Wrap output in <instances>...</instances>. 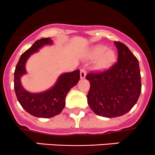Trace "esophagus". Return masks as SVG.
<instances>
[{
  "instance_id": "1",
  "label": "esophagus",
  "mask_w": 155,
  "mask_h": 155,
  "mask_svg": "<svg viewBox=\"0 0 155 155\" xmlns=\"http://www.w3.org/2000/svg\"><path fill=\"white\" fill-rule=\"evenodd\" d=\"M86 76V70L85 68H82L80 70V78L82 79H85Z\"/></svg>"
}]
</instances>
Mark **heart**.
<instances>
[{"instance_id":"1","label":"heart","mask_w":155,"mask_h":155,"mask_svg":"<svg viewBox=\"0 0 155 155\" xmlns=\"http://www.w3.org/2000/svg\"><path fill=\"white\" fill-rule=\"evenodd\" d=\"M88 58L96 59L94 68L99 71L109 69L116 61V54L112 49H108L107 46L97 45L91 48L88 53Z\"/></svg>"}]
</instances>
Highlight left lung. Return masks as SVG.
Returning a JSON list of instances; mask_svg holds the SVG:
<instances>
[{
    "mask_svg": "<svg viewBox=\"0 0 155 155\" xmlns=\"http://www.w3.org/2000/svg\"><path fill=\"white\" fill-rule=\"evenodd\" d=\"M118 61L109 70L90 73L87 104L95 114L107 118L121 116L137 104L141 93L138 59L121 42H114Z\"/></svg>",
    "mask_w": 155,
    "mask_h": 155,
    "instance_id": "obj_1",
    "label": "left lung"
}]
</instances>
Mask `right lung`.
<instances>
[{
  "mask_svg": "<svg viewBox=\"0 0 155 155\" xmlns=\"http://www.w3.org/2000/svg\"><path fill=\"white\" fill-rule=\"evenodd\" d=\"M52 44V40L43 38L37 40L20 57L14 73V89L19 104L31 115L48 118L59 115L65 106V98L70 89L80 79L79 70L61 75L52 87L41 93L27 91L21 84V77L27 72L25 64L28 58L44 45Z\"/></svg>",
  "mask_w": 155,
  "mask_h": 155,
  "instance_id": "1",
  "label": "right lung"
}]
</instances>
